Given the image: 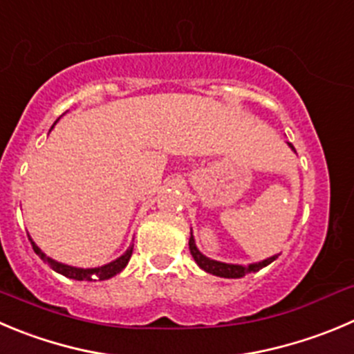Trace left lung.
<instances>
[{
	"mask_svg": "<svg viewBox=\"0 0 354 354\" xmlns=\"http://www.w3.org/2000/svg\"><path fill=\"white\" fill-rule=\"evenodd\" d=\"M287 144H288V147H290V149L295 153V147L292 146L290 142H287ZM189 250H191V255H193L194 262H196V264L200 266L203 271L210 272V274H214V276H221V278H243V276L248 274V272H255V271H259V269L269 266L272 261H276V259H278V255H280V254H274V255H271V257L264 259V261L252 262V264H247V266L214 261V259L207 257V255H203L200 250H198L196 241H194V236H193V231H191V238H189Z\"/></svg>",
	"mask_w": 354,
	"mask_h": 354,
	"instance_id": "left-lung-1",
	"label": "left lung"
}]
</instances>
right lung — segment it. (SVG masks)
Returning <instances> with one entry per match:
<instances>
[{
  "label": "right lung",
  "instance_id": "right-lung-1",
  "mask_svg": "<svg viewBox=\"0 0 354 354\" xmlns=\"http://www.w3.org/2000/svg\"><path fill=\"white\" fill-rule=\"evenodd\" d=\"M57 121H59V120H57ZM57 121H55V123H57ZM28 236H29V234H28ZM29 241H31L32 250L38 254V257L41 259L43 262H46V264H48L50 268L53 269V271L59 272V274H62V276H66V278H71V280H78V281L109 280V278L116 276L118 272L123 271L124 266L129 264L130 257H132V252H133V245H130V247L127 248V252H124L123 255H120V257L114 259V261L107 262V264L99 266V268H76V266L62 264V262H59V261H55V259L48 257V255H46L45 252H43L41 248H39L38 245L32 241L31 236H29Z\"/></svg>",
  "mask_w": 354,
  "mask_h": 354
}]
</instances>
